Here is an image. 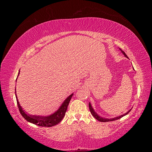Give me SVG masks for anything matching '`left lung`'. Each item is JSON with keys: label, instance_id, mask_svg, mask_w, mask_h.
I'll return each instance as SVG.
<instances>
[{"label": "left lung", "instance_id": "left-lung-1", "mask_svg": "<svg viewBox=\"0 0 152 152\" xmlns=\"http://www.w3.org/2000/svg\"><path fill=\"white\" fill-rule=\"evenodd\" d=\"M120 50L121 51V52L123 53V55H124L126 58H128L127 56L126 55V53L124 52V51L121 50V49H120ZM88 106H89V109H90V110H91V114L92 115V116H93V117L95 118V119H97L98 121H101V122H109V121H115V120L119 119H121V117H123V116H125V115H127L128 113L130 112V110H132V109H130L129 110L128 112H127L126 113H125V114H123V115H121V116H119V117L111 118V119H105V118H102V117H101V116H99V115H98L97 113L94 111V109H93V108L92 107V105H91V103H90V102H89Z\"/></svg>", "mask_w": 152, "mask_h": 152}]
</instances>
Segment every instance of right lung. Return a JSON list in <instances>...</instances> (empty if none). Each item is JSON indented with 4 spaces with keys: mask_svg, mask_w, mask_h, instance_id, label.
Returning <instances> with one entry per match:
<instances>
[{
    "mask_svg": "<svg viewBox=\"0 0 152 152\" xmlns=\"http://www.w3.org/2000/svg\"><path fill=\"white\" fill-rule=\"evenodd\" d=\"M19 72H19V74H18V76L19 75ZM15 96H16L17 102L18 107H19V110L22 116L24 117V119H26L27 121L33 123V124H35L36 125L41 126V127H52V126H54L58 124V123L63 119L64 117L65 116L69 102H70L72 97L73 96V94H70V96L67 98L65 101L63 102V103L61 104L60 107L58 109L57 111H56L54 113H53V114H51V115H49V116L46 117L37 116V115H31L29 114H27V113L23 110L22 107H20L19 101H18L17 99L16 91H15Z\"/></svg>",
    "mask_w": 152,
    "mask_h": 152,
    "instance_id": "obj_1",
    "label": "right lung"
}]
</instances>
